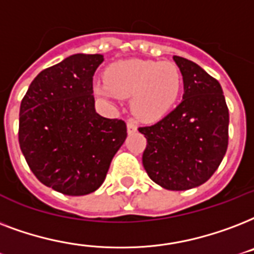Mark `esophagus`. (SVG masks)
<instances>
[{
  "instance_id": "34e87169",
  "label": "esophagus",
  "mask_w": 254,
  "mask_h": 254,
  "mask_svg": "<svg viewBox=\"0 0 254 254\" xmlns=\"http://www.w3.org/2000/svg\"><path fill=\"white\" fill-rule=\"evenodd\" d=\"M127 131H128V133H133V132H136L137 131V127L133 123H131V122H128L127 123Z\"/></svg>"
}]
</instances>
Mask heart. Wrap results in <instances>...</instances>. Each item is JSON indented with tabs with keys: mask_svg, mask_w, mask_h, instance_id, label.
I'll return each instance as SVG.
<instances>
[{
	"mask_svg": "<svg viewBox=\"0 0 254 254\" xmlns=\"http://www.w3.org/2000/svg\"><path fill=\"white\" fill-rule=\"evenodd\" d=\"M94 90L107 99L129 98L133 115L152 123L176 107L182 95L183 75L170 61H119L110 64L105 80H96Z\"/></svg>",
	"mask_w": 254,
	"mask_h": 254,
	"instance_id": "1",
	"label": "heart"
}]
</instances>
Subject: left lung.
Instances as JSON below:
<instances>
[{
	"label": "left lung",
	"instance_id": "obj_1",
	"mask_svg": "<svg viewBox=\"0 0 254 254\" xmlns=\"http://www.w3.org/2000/svg\"><path fill=\"white\" fill-rule=\"evenodd\" d=\"M184 82L182 103L162 121L139 127L147 139L143 167L149 179L170 190L204 184L228 148L229 113L223 88L198 64L174 57Z\"/></svg>",
	"mask_w": 254,
	"mask_h": 254
}]
</instances>
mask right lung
Here are the masks:
<instances>
[{"label": "right lung", "instance_id": "1", "mask_svg": "<svg viewBox=\"0 0 254 254\" xmlns=\"http://www.w3.org/2000/svg\"><path fill=\"white\" fill-rule=\"evenodd\" d=\"M103 56L74 54L39 72L19 109V147L46 187L83 196L103 182L127 137L122 119L95 111L92 76Z\"/></svg>", "mask_w": 254, "mask_h": 254}]
</instances>
